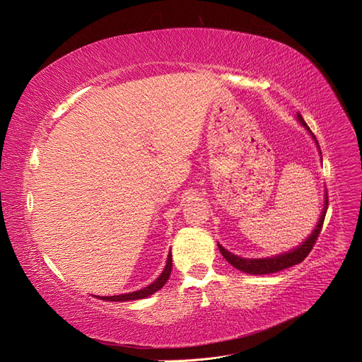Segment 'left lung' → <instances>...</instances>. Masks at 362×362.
<instances>
[{
	"label": "left lung",
	"mask_w": 362,
	"mask_h": 362,
	"mask_svg": "<svg viewBox=\"0 0 362 362\" xmlns=\"http://www.w3.org/2000/svg\"><path fill=\"white\" fill-rule=\"evenodd\" d=\"M297 118H298V121L302 122V126H305L309 130V133H311V135L314 136V133L311 132V129L308 127V124L305 122V119L302 118L300 113H298ZM314 139H315V136H314ZM315 142H317V139H315ZM317 146H318V142H317ZM327 202L329 200L326 197L325 209L322 212V216H320L318 224L315 227V230L313 232V235L309 236V238L302 245H298L297 249H294L293 252H288V253L279 255V256H274V257H265V259H244V257L235 256L230 252H227L224 247H221L220 244H218V249H220L223 257L227 262L233 265L235 268H238V270H241L244 273H249V274H270V273L285 270V268L293 267L296 264H300L305 259V257L309 255V252L313 250V247H314V244L318 238V235H320V232H322L326 211H327Z\"/></svg>",
	"instance_id": "left-lung-1"
}]
</instances>
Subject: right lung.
I'll return each mask as SVG.
<instances>
[{
	"label": "right lung",
	"mask_w": 362,
	"mask_h": 362,
	"mask_svg": "<svg viewBox=\"0 0 362 362\" xmlns=\"http://www.w3.org/2000/svg\"><path fill=\"white\" fill-rule=\"evenodd\" d=\"M171 268H173V257H171V253L168 255V261H167V265H165V270L162 272V274L154 281L151 285L142 288V290L139 291H135V293H129V294H121V296H105V297H100L101 300H109V302H127V300H138V298H144V297H148L151 296L153 293L159 291L160 288L167 284L168 277H170V273H171Z\"/></svg>",
	"instance_id": "right-lung-1"
}]
</instances>
